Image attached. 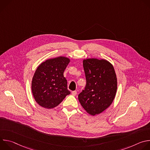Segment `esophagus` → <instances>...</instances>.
<instances>
[{
	"instance_id": "esophagus-1",
	"label": "esophagus",
	"mask_w": 150,
	"mask_h": 150,
	"mask_svg": "<svg viewBox=\"0 0 150 150\" xmlns=\"http://www.w3.org/2000/svg\"><path fill=\"white\" fill-rule=\"evenodd\" d=\"M76 94H77V91H72V94L73 95V96H76Z\"/></svg>"
}]
</instances>
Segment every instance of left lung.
Instances as JSON below:
<instances>
[{
	"label": "left lung",
	"instance_id": "obj_1",
	"mask_svg": "<svg viewBox=\"0 0 150 150\" xmlns=\"http://www.w3.org/2000/svg\"><path fill=\"white\" fill-rule=\"evenodd\" d=\"M87 84L78 95L82 108L95 116L112 104L117 91L116 74L112 64L105 59L89 58L83 60Z\"/></svg>",
	"mask_w": 150,
	"mask_h": 150
}]
</instances>
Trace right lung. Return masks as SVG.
I'll return each mask as SVG.
<instances>
[{
	"instance_id": "right-lung-1",
	"label": "right lung",
	"mask_w": 150,
	"mask_h": 150,
	"mask_svg": "<svg viewBox=\"0 0 150 150\" xmlns=\"http://www.w3.org/2000/svg\"><path fill=\"white\" fill-rule=\"evenodd\" d=\"M70 60L68 57L59 56L47 59L38 67L33 77L31 90L38 105L53 109L71 93L63 76Z\"/></svg>"
}]
</instances>
